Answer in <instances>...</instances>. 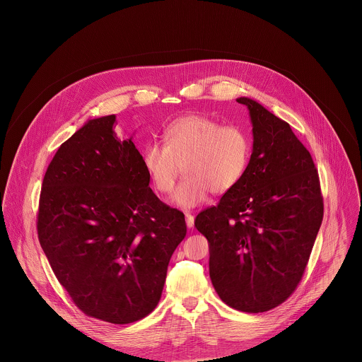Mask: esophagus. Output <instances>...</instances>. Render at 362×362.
Here are the masks:
<instances>
[{
    "label": "esophagus",
    "mask_w": 362,
    "mask_h": 362,
    "mask_svg": "<svg viewBox=\"0 0 362 362\" xmlns=\"http://www.w3.org/2000/svg\"><path fill=\"white\" fill-rule=\"evenodd\" d=\"M185 220H187L188 228H192L194 224H195V217L191 213H185Z\"/></svg>",
    "instance_id": "obj_1"
}]
</instances>
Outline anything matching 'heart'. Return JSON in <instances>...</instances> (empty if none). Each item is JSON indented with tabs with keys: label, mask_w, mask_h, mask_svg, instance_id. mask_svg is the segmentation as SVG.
<instances>
[{
	"label": "heart",
	"mask_w": 362,
	"mask_h": 362,
	"mask_svg": "<svg viewBox=\"0 0 362 362\" xmlns=\"http://www.w3.org/2000/svg\"><path fill=\"white\" fill-rule=\"evenodd\" d=\"M164 144L152 142L142 152V164L156 189L170 194L184 167L185 177L173 195L184 209L204 204L213 191L226 194L244 178L252 153L248 132L205 114H187L170 122Z\"/></svg>",
	"instance_id": "1"
}]
</instances>
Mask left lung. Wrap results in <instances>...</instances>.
Segmentation results:
<instances>
[{"label":"left lung","instance_id":"obj_1","mask_svg":"<svg viewBox=\"0 0 362 362\" xmlns=\"http://www.w3.org/2000/svg\"><path fill=\"white\" fill-rule=\"evenodd\" d=\"M252 124L241 182L197 216L209 241V273L231 308L264 312L298 286L323 218L317 171L291 127L257 100L238 98Z\"/></svg>","mask_w":362,"mask_h":362}]
</instances>
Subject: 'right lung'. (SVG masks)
Instances as JSON below:
<instances>
[{"label":"right lung","mask_w":362,"mask_h":362,"mask_svg":"<svg viewBox=\"0 0 362 362\" xmlns=\"http://www.w3.org/2000/svg\"><path fill=\"white\" fill-rule=\"evenodd\" d=\"M115 115L88 119L46 171L37 217L40 245L76 307L125 325L155 310L184 214L160 202Z\"/></svg>","instance_id":"1"}]
</instances>
